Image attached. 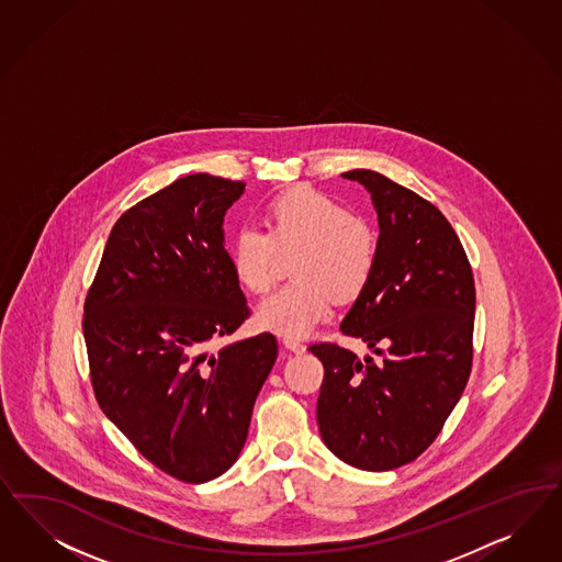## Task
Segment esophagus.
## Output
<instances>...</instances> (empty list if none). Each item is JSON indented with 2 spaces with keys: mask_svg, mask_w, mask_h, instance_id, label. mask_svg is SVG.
Segmentation results:
<instances>
[{
  "mask_svg": "<svg viewBox=\"0 0 562 562\" xmlns=\"http://www.w3.org/2000/svg\"><path fill=\"white\" fill-rule=\"evenodd\" d=\"M283 345H285L290 351H293V353H297V356L306 351V345L302 344L300 339H291V337H285V339H283Z\"/></svg>",
  "mask_w": 562,
  "mask_h": 562,
  "instance_id": "1",
  "label": "esophagus"
}]
</instances>
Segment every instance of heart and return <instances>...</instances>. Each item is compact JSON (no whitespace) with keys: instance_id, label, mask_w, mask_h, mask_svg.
Listing matches in <instances>:
<instances>
[{"instance_id":"heart-1","label":"heart","mask_w":562,"mask_h":562,"mask_svg":"<svg viewBox=\"0 0 562 562\" xmlns=\"http://www.w3.org/2000/svg\"><path fill=\"white\" fill-rule=\"evenodd\" d=\"M267 234L244 227L232 241V269L244 290L262 295L277 279L279 254L291 260L290 285L256 312L258 325L283 337H306L328 318L335 300L362 295L379 260L372 232L356 213L323 192L297 188L272 199L265 211Z\"/></svg>"}]
</instances>
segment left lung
<instances>
[{"label": "left lung", "mask_w": 562, "mask_h": 562, "mask_svg": "<svg viewBox=\"0 0 562 562\" xmlns=\"http://www.w3.org/2000/svg\"><path fill=\"white\" fill-rule=\"evenodd\" d=\"M344 178L372 194L381 236L374 274L341 333L382 360L310 345L325 366L316 419L326 447L347 465L389 471L435 442L465 391L475 285L468 254L432 202L370 169Z\"/></svg>", "instance_id": "8db88e82"}]
</instances>
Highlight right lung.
<instances>
[{"instance_id":"add662e5","label":"right lung","mask_w":562,"mask_h":562,"mask_svg":"<svg viewBox=\"0 0 562 562\" xmlns=\"http://www.w3.org/2000/svg\"><path fill=\"white\" fill-rule=\"evenodd\" d=\"M244 181L194 173L127 209L85 302L92 391L153 465L202 484L236 463L277 360L256 335L211 353L250 316L223 217Z\"/></svg>"}]
</instances>
